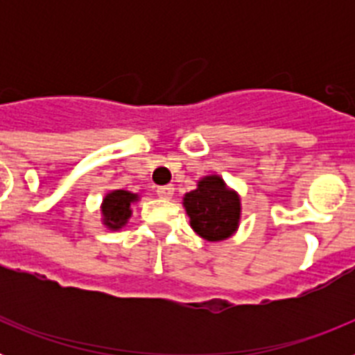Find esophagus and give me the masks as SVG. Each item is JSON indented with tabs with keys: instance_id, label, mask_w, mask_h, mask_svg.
I'll return each instance as SVG.
<instances>
[{
	"instance_id": "1",
	"label": "esophagus",
	"mask_w": 355,
	"mask_h": 355,
	"mask_svg": "<svg viewBox=\"0 0 355 355\" xmlns=\"http://www.w3.org/2000/svg\"><path fill=\"white\" fill-rule=\"evenodd\" d=\"M156 193H158V197H162V199H171V197L174 196V187H172V184L158 187L156 188Z\"/></svg>"
}]
</instances>
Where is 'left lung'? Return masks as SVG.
Wrapping results in <instances>:
<instances>
[{
  "label": "left lung",
  "instance_id": "obj_1",
  "mask_svg": "<svg viewBox=\"0 0 355 355\" xmlns=\"http://www.w3.org/2000/svg\"><path fill=\"white\" fill-rule=\"evenodd\" d=\"M184 208L193 231L209 241L231 236L240 220V199L216 175L199 181L197 190L184 196Z\"/></svg>",
  "mask_w": 355,
  "mask_h": 355
}]
</instances>
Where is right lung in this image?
Returning a JSON list of instances; mask_svg holds the SVG:
<instances>
[{
  "label": "right lung",
  "mask_w": 355,
  "mask_h": 355,
  "mask_svg": "<svg viewBox=\"0 0 355 355\" xmlns=\"http://www.w3.org/2000/svg\"><path fill=\"white\" fill-rule=\"evenodd\" d=\"M137 200L135 193L126 192V190H115L108 193L103 202V215H105V224L112 229H119L126 224L130 218L131 209L130 205Z\"/></svg>",
  "instance_id": "right-lung-1"
}]
</instances>
